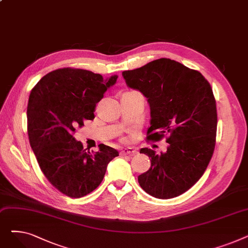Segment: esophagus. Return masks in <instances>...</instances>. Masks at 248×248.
<instances>
[{"instance_id":"1","label":"esophagus","mask_w":248,"mask_h":248,"mask_svg":"<svg viewBox=\"0 0 248 248\" xmlns=\"http://www.w3.org/2000/svg\"><path fill=\"white\" fill-rule=\"evenodd\" d=\"M137 153H138V151L135 150V149H133V148H125V149H124V150L121 151V155H135V154H137Z\"/></svg>"}]
</instances>
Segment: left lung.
<instances>
[{"instance_id": "obj_1", "label": "left lung", "mask_w": 248, "mask_h": 248, "mask_svg": "<svg viewBox=\"0 0 248 248\" xmlns=\"http://www.w3.org/2000/svg\"><path fill=\"white\" fill-rule=\"evenodd\" d=\"M126 84L140 90L151 108L147 140L166 137V153L145 148L151 168L139 176L140 187L159 199L188 191L203 176L213 155L217 132L216 100L210 83L197 70L169 58L123 72Z\"/></svg>"}]
</instances>
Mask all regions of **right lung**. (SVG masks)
Returning <instances> with one entry per match:
<instances>
[{
	"mask_svg": "<svg viewBox=\"0 0 248 248\" xmlns=\"http://www.w3.org/2000/svg\"><path fill=\"white\" fill-rule=\"evenodd\" d=\"M117 76L78 68H59L43 76L32 88L27 108L30 146L50 184L70 198L95 190L108 164L119 152L100 144L90 153L75 140V127L94 119L96 103Z\"/></svg>",
	"mask_w": 248,
	"mask_h": 248,
	"instance_id": "obj_1",
	"label": "right lung"
}]
</instances>
